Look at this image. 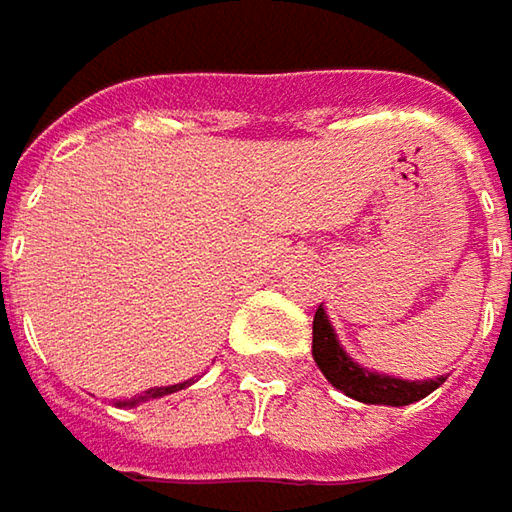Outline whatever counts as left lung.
Instances as JSON below:
<instances>
[{
  "instance_id": "left-lung-1",
  "label": "left lung",
  "mask_w": 512,
  "mask_h": 512,
  "mask_svg": "<svg viewBox=\"0 0 512 512\" xmlns=\"http://www.w3.org/2000/svg\"><path fill=\"white\" fill-rule=\"evenodd\" d=\"M311 355L320 367V373L335 384L338 390H344L347 396L367 402V405H411L420 402L422 396H428L431 390H437L446 379H431V382H402V379H390L370 373L364 367H358L347 352L341 349L335 329L326 317V311L317 306L314 311V326H311Z\"/></svg>"
}]
</instances>
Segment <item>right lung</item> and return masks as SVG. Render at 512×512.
I'll return each instance as SVG.
<instances>
[{"instance_id": "add662e5", "label": "right lung", "mask_w": 512, "mask_h": 512, "mask_svg": "<svg viewBox=\"0 0 512 512\" xmlns=\"http://www.w3.org/2000/svg\"><path fill=\"white\" fill-rule=\"evenodd\" d=\"M183 387H189V382L183 384H171V387H154V390H145L139 399H133V402H145V399H157V396H165V393H174V390H183ZM130 402V405H133Z\"/></svg>"}]
</instances>
